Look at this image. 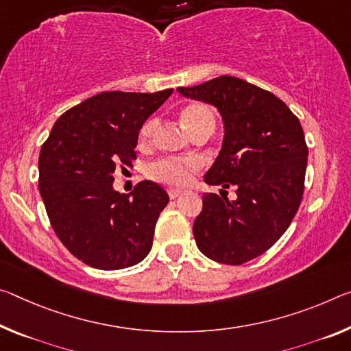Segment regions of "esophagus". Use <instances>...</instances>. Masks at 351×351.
Returning <instances> with one entry per match:
<instances>
[{
    "mask_svg": "<svg viewBox=\"0 0 351 351\" xmlns=\"http://www.w3.org/2000/svg\"><path fill=\"white\" fill-rule=\"evenodd\" d=\"M181 193H182L181 189H170V191H169V197H170L171 199H175L176 197H180Z\"/></svg>",
    "mask_w": 351,
    "mask_h": 351,
    "instance_id": "esophagus-1",
    "label": "esophagus"
}]
</instances>
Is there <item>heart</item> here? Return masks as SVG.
I'll use <instances>...</instances> for the list:
<instances>
[{
	"instance_id": "heart-1",
	"label": "heart",
	"mask_w": 351,
	"mask_h": 351,
	"mask_svg": "<svg viewBox=\"0 0 351 351\" xmlns=\"http://www.w3.org/2000/svg\"><path fill=\"white\" fill-rule=\"evenodd\" d=\"M181 120L186 125L191 134L197 132L203 128L215 126V115L208 104L192 103L186 106L181 112ZM159 120L153 119L147 120L138 131V145H148L152 142L156 130H158ZM199 169V162L197 159H160L148 167V175L154 181L162 182L167 186H184L192 180V175Z\"/></svg>"
}]
</instances>
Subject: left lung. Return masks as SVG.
I'll use <instances>...</instances> for the list:
<instances>
[{"mask_svg": "<svg viewBox=\"0 0 351 351\" xmlns=\"http://www.w3.org/2000/svg\"><path fill=\"white\" fill-rule=\"evenodd\" d=\"M178 92L220 110L223 147L204 181L237 189L234 202L204 193L193 223L197 247L215 263H248L275 245L302 203L308 164L303 128L285 101L234 76Z\"/></svg>", "mask_w": 351, "mask_h": 351, "instance_id": "8db88e82", "label": "left lung"}]
</instances>
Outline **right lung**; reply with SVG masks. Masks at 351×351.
<instances>
[{"instance_id": "right-lung-1", "label": "right lung", "mask_w": 351, "mask_h": 351, "mask_svg": "<svg viewBox=\"0 0 351 351\" xmlns=\"http://www.w3.org/2000/svg\"><path fill=\"white\" fill-rule=\"evenodd\" d=\"M101 92L59 117L38 156V191L56 236L82 263L120 270L145 259L169 195L142 181L115 192L114 171L136 160L138 130L171 95Z\"/></svg>"}]
</instances>
